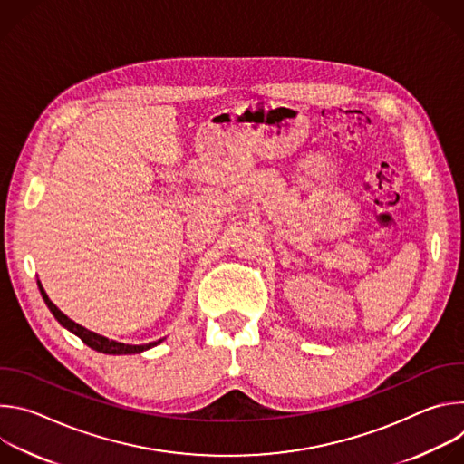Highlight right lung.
Wrapping results in <instances>:
<instances>
[{"instance_id":"obj_1","label":"right lung","mask_w":464,"mask_h":464,"mask_svg":"<svg viewBox=\"0 0 464 464\" xmlns=\"http://www.w3.org/2000/svg\"><path fill=\"white\" fill-rule=\"evenodd\" d=\"M38 288H40V294H42V297H44L47 308H49L51 314L54 315V319H56L63 328H68L70 333H73L75 336H79L88 347H92V349L97 351V353H104V354H138V353H143V351H147V349H150V347H154V345H158V343L163 342V340H158V342H152V343H149V345H126V343H119V342L108 340V338H104V336H99V334L92 333V330H88V328L81 326L79 323H75L73 319H70L65 314H62V312L53 304V301L47 297V294H45V290L42 288L40 281H38Z\"/></svg>"}]
</instances>
